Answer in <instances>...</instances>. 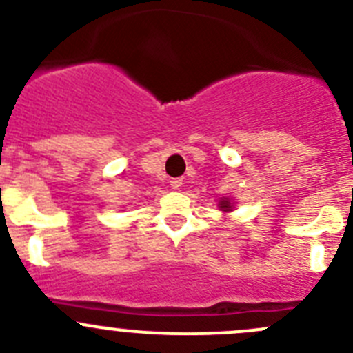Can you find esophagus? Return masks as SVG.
Masks as SVG:
<instances>
[{"instance_id":"1","label":"esophagus","mask_w":353,"mask_h":353,"mask_svg":"<svg viewBox=\"0 0 353 353\" xmlns=\"http://www.w3.org/2000/svg\"><path fill=\"white\" fill-rule=\"evenodd\" d=\"M181 184H183V179H181V177H174V179L170 181V186H172V190H179Z\"/></svg>"}]
</instances>
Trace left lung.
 <instances>
[{"label": "left lung", "mask_w": 353, "mask_h": 353, "mask_svg": "<svg viewBox=\"0 0 353 353\" xmlns=\"http://www.w3.org/2000/svg\"><path fill=\"white\" fill-rule=\"evenodd\" d=\"M217 207H219V210H223V212H232L233 209H235V202H233V199H228V196H223L219 202H217Z\"/></svg>", "instance_id": "8db88e82"}]
</instances>
